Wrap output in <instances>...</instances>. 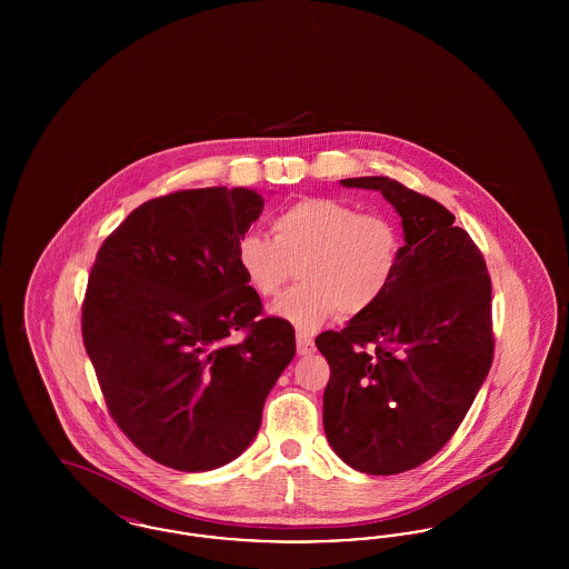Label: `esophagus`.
Instances as JSON below:
<instances>
[{
	"mask_svg": "<svg viewBox=\"0 0 569 569\" xmlns=\"http://www.w3.org/2000/svg\"><path fill=\"white\" fill-rule=\"evenodd\" d=\"M297 352L298 356H309V353L316 352V343L309 335L305 332H298L297 335Z\"/></svg>",
	"mask_w": 569,
	"mask_h": 569,
	"instance_id": "34e87169",
	"label": "esophagus"
}]
</instances>
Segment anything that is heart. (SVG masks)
I'll return each instance as SVG.
<instances>
[{"label": "heart", "instance_id": "b5f03b06", "mask_svg": "<svg viewBox=\"0 0 569 569\" xmlns=\"http://www.w3.org/2000/svg\"><path fill=\"white\" fill-rule=\"evenodd\" d=\"M272 239L249 232L237 243L247 286L277 297L300 274L272 313L300 332H313L335 313L356 318L378 305L392 286L401 258L399 223L383 213H360L337 198H302L272 217Z\"/></svg>", "mask_w": 569, "mask_h": 569}]
</instances>
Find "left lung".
<instances>
[{
    "label": "left lung",
    "mask_w": 569,
    "mask_h": 569,
    "mask_svg": "<svg viewBox=\"0 0 569 569\" xmlns=\"http://www.w3.org/2000/svg\"><path fill=\"white\" fill-rule=\"evenodd\" d=\"M341 183L381 191L403 219L406 244L378 305L316 339L330 365L326 439L353 469L392 476L448 443L487 379L490 274L478 244L433 198L390 177Z\"/></svg>",
    "instance_id": "left-lung-1"
}]
</instances>
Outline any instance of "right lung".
<instances>
[{
  "mask_svg": "<svg viewBox=\"0 0 569 569\" xmlns=\"http://www.w3.org/2000/svg\"><path fill=\"white\" fill-rule=\"evenodd\" d=\"M262 209L244 188L153 198L110 232L89 272L82 343L110 416L170 469L237 459L297 352L295 328L262 316L237 264Z\"/></svg>",
  "mask_w": 569,
  "mask_h": 569,
  "instance_id": "obj_1",
  "label": "right lung"
}]
</instances>
